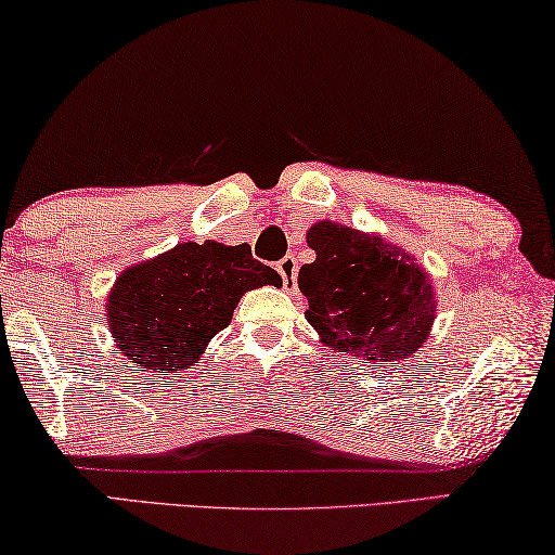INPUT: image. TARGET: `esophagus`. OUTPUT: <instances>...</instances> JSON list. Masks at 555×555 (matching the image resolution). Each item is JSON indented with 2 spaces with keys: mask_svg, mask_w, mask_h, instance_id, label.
<instances>
[{
  "mask_svg": "<svg viewBox=\"0 0 555 555\" xmlns=\"http://www.w3.org/2000/svg\"><path fill=\"white\" fill-rule=\"evenodd\" d=\"M297 258L293 256H285L283 260L278 262L275 270L280 272V278H283V285L285 289H295V278H297Z\"/></svg>",
  "mask_w": 555,
  "mask_h": 555,
  "instance_id": "esophagus-1",
  "label": "esophagus"
}]
</instances>
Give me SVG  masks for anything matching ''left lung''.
<instances>
[{
	"label": "left lung",
	"instance_id": "8db88e82",
	"mask_svg": "<svg viewBox=\"0 0 555 555\" xmlns=\"http://www.w3.org/2000/svg\"><path fill=\"white\" fill-rule=\"evenodd\" d=\"M317 253L299 270L305 312L326 347L363 361L405 359L435 320L433 285L401 248L332 221L307 233Z\"/></svg>",
	"mask_w": 555,
	"mask_h": 555
}]
</instances>
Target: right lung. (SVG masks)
Listing matches in <instances>:
<instances>
[{
	"label": "right lung",
	"instance_id": "add662e5",
	"mask_svg": "<svg viewBox=\"0 0 555 555\" xmlns=\"http://www.w3.org/2000/svg\"><path fill=\"white\" fill-rule=\"evenodd\" d=\"M262 285H280V275L250 256L248 243H181L122 272L107 299V320L132 363L179 374L231 324L245 289Z\"/></svg>",
	"mask_w": 555,
	"mask_h": 555
}]
</instances>
